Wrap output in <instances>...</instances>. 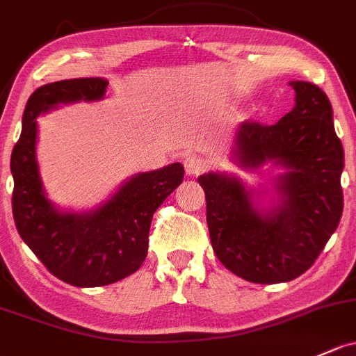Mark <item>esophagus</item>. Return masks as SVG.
<instances>
[{
  "label": "esophagus",
  "instance_id": "1",
  "mask_svg": "<svg viewBox=\"0 0 356 356\" xmlns=\"http://www.w3.org/2000/svg\"><path fill=\"white\" fill-rule=\"evenodd\" d=\"M204 170H205V163H204V159L200 158V156H195V154H190V156H186L185 158V171L188 175H200V173H204Z\"/></svg>",
  "mask_w": 356,
  "mask_h": 356
}]
</instances>
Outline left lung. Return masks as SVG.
Returning <instances> with one entry per match:
<instances>
[{
	"mask_svg": "<svg viewBox=\"0 0 356 356\" xmlns=\"http://www.w3.org/2000/svg\"><path fill=\"white\" fill-rule=\"evenodd\" d=\"M290 85L296 90L292 112L273 125L243 122L234 151L243 166L273 159L286 168L278 178L282 205L261 216L238 178L198 177L213 253L225 268L253 284L300 277L314 265L343 213L345 152L332 125L330 98L312 83Z\"/></svg>",
	"mask_w": 356,
	"mask_h": 356,
	"instance_id": "obj_1",
	"label": "left lung"
}]
</instances>
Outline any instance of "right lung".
I'll list each match as a JSON object with an SVG mask.
<instances>
[{"label": "right lung", "instance_id": "1", "mask_svg": "<svg viewBox=\"0 0 356 356\" xmlns=\"http://www.w3.org/2000/svg\"><path fill=\"white\" fill-rule=\"evenodd\" d=\"M105 78L49 83L33 91L11 152V209L20 238L54 277L74 286L113 284L137 271L147 256L154 212L183 181L179 163L129 179L112 200L90 213H63L45 198L35 161L37 120L57 103L100 100Z\"/></svg>", "mask_w": 356, "mask_h": 356}]
</instances>
